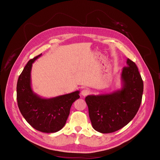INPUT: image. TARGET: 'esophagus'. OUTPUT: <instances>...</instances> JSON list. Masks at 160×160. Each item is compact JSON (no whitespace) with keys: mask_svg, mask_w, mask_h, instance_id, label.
<instances>
[{"mask_svg":"<svg viewBox=\"0 0 160 160\" xmlns=\"http://www.w3.org/2000/svg\"><path fill=\"white\" fill-rule=\"evenodd\" d=\"M89 91L88 89H85L82 90V91H81V95L83 96H87L88 95H89Z\"/></svg>","mask_w":160,"mask_h":160,"instance_id":"34e87169","label":"esophagus"}]
</instances>
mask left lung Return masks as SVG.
<instances>
[{
  "label": "left lung",
  "mask_w": 160,
  "mask_h": 160,
  "mask_svg": "<svg viewBox=\"0 0 160 160\" xmlns=\"http://www.w3.org/2000/svg\"><path fill=\"white\" fill-rule=\"evenodd\" d=\"M121 79V89L85 98L92 126L97 132L109 133L122 129L139 110L143 83L136 65L129 59H127V67L122 69Z\"/></svg>",
  "instance_id": "8db88e82"
}]
</instances>
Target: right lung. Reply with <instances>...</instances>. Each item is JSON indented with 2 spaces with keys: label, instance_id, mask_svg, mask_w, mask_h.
I'll list each match as a JSON object with an SVG mask.
<instances>
[{
  "label": "right lung",
  "instance_id": "1",
  "mask_svg": "<svg viewBox=\"0 0 160 160\" xmlns=\"http://www.w3.org/2000/svg\"><path fill=\"white\" fill-rule=\"evenodd\" d=\"M41 55L42 53L28 61L19 76L17 103L24 118L33 128L43 133H55L64 127L72 103L80 98L79 91L49 99L34 93L31 79L32 65Z\"/></svg>",
  "mask_w": 160,
  "mask_h": 160
}]
</instances>
